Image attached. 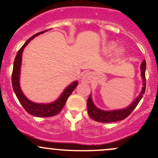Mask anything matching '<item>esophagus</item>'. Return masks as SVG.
I'll return each mask as SVG.
<instances>
[{
	"label": "esophagus",
	"mask_w": 158,
	"mask_h": 158,
	"mask_svg": "<svg viewBox=\"0 0 158 158\" xmlns=\"http://www.w3.org/2000/svg\"><path fill=\"white\" fill-rule=\"evenodd\" d=\"M92 74L91 73H85L82 75V81L85 82V83H89L92 81Z\"/></svg>",
	"instance_id": "1"
}]
</instances>
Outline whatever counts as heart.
Listing matches in <instances>:
<instances>
[{
    "label": "heart",
    "mask_w": 158,
    "mask_h": 158,
    "mask_svg": "<svg viewBox=\"0 0 158 158\" xmlns=\"http://www.w3.org/2000/svg\"><path fill=\"white\" fill-rule=\"evenodd\" d=\"M114 45H111V46H109V47H108L107 48V49H106V50H107V52H112L113 50H114ZM122 53V49H118V50L117 51V52H116V54H117L118 56H120L121 54Z\"/></svg>",
    "instance_id": "1"
}]
</instances>
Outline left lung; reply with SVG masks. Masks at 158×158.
<instances>
[{"instance_id": "obj_1", "label": "left lung", "mask_w": 158, "mask_h": 158, "mask_svg": "<svg viewBox=\"0 0 158 158\" xmlns=\"http://www.w3.org/2000/svg\"><path fill=\"white\" fill-rule=\"evenodd\" d=\"M145 69H146V61L143 60L141 65V76L143 80V88L140 95L135 99V101L128 106V107L122 109L112 110V111H105L97 108L93 103L91 95L89 96L88 101H87V109H88L89 115L91 118L98 122H103V123H109V122H118V121L124 120L132 112L134 109L136 108L138 104L139 103L140 100L143 97V95L145 92L146 87V79H145Z\"/></svg>"}]
</instances>
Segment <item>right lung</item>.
<instances>
[{"mask_svg": "<svg viewBox=\"0 0 158 158\" xmlns=\"http://www.w3.org/2000/svg\"><path fill=\"white\" fill-rule=\"evenodd\" d=\"M47 30H48L40 32V33H37L33 35L29 40H27V41L23 45V47L19 49L17 55H16L15 60H14V68H13L12 73V87L14 91V93H15L17 98H18L20 104L22 105V106L24 108V109L29 114H32V115L36 116V117L41 118L51 117V116H54L58 114L61 111L62 109H63V106H65L67 98H69V95H71L72 92H73V90H74L75 88L78 85L77 81L73 82L69 85H68L65 89V90L63 91L61 95L56 101L52 102L51 103H48V104L33 102L28 99L25 96L24 94L23 93V92H22L20 85V67H21L22 62V54H23V49L26 47V46L29 44L30 40H32L33 38L39 36L40 34H42V33H45Z\"/></svg>", "mask_w": 158, "mask_h": 158, "instance_id": "obj_1", "label": "right lung"}]
</instances>
